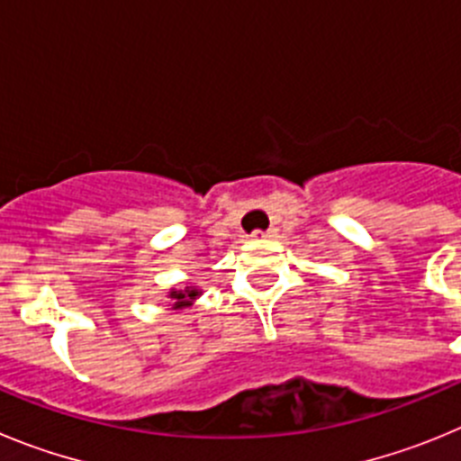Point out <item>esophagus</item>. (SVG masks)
Listing matches in <instances>:
<instances>
[{"label":"esophagus","mask_w":461,"mask_h":461,"mask_svg":"<svg viewBox=\"0 0 461 461\" xmlns=\"http://www.w3.org/2000/svg\"><path fill=\"white\" fill-rule=\"evenodd\" d=\"M254 238L256 240H272V238H276V228H270V230H266V233H260V230H256Z\"/></svg>","instance_id":"obj_1"}]
</instances>
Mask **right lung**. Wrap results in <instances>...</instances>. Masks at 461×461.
I'll use <instances>...</instances> for the list:
<instances>
[{"label":"right lung","mask_w":461,"mask_h":461,"mask_svg":"<svg viewBox=\"0 0 461 461\" xmlns=\"http://www.w3.org/2000/svg\"><path fill=\"white\" fill-rule=\"evenodd\" d=\"M203 295V288H198V286H173L168 291V307L170 309H175V312H177V309H186V307H191V304H194V300L195 297H201Z\"/></svg>","instance_id":"right-lung-1"}]
</instances>
